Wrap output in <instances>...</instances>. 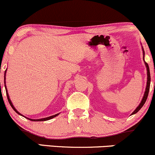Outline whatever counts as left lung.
<instances>
[{"label": "left lung", "instance_id": "left-lung-1", "mask_svg": "<svg viewBox=\"0 0 155 155\" xmlns=\"http://www.w3.org/2000/svg\"><path fill=\"white\" fill-rule=\"evenodd\" d=\"M142 49H143V60H144V56H145V52H144L143 48H142ZM144 62H145L146 67H147V87H146V91H145V93H144V96H143V97L142 100H141V102L140 103V104H139V106H137V107L135 109V111H134L133 113L131 114V115H134V114H135V113H137V112H138L139 110H140L141 107H142L144 105V104H145L146 101H147L148 95H149V87H150V81H151L150 71H149V65H148V64L147 63V62H145V61H144Z\"/></svg>", "mask_w": 155, "mask_h": 155}]
</instances>
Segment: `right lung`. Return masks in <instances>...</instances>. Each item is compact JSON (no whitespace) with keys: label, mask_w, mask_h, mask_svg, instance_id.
I'll list each match as a JSON object with an SVG mask.
<instances>
[{"label":"right lung","mask_w":155,"mask_h":155,"mask_svg":"<svg viewBox=\"0 0 155 155\" xmlns=\"http://www.w3.org/2000/svg\"><path fill=\"white\" fill-rule=\"evenodd\" d=\"M6 71H5V73H4V84H5V88H6V96H7V98H8V103H9V104L11 105V107H12V109L13 110H15V112H16L18 114H19V115H21V114H20L19 112L18 111V110H16V109L15 108V107L13 106V104H12V101H11V100H10V98H9V96H8V91H7V89H6V81H5V80H6V77H5V76H6ZM59 115V113L58 114H56V115H51V116H50V117H47V118H41V119H30V118H28V120H32V121H45V120H50V119H51V118H54V117H56V116H57V115ZM25 117V116H24ZM25 118H26V117H25Z\"/></svg>","instance_id":"1"}]
</instances>
